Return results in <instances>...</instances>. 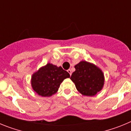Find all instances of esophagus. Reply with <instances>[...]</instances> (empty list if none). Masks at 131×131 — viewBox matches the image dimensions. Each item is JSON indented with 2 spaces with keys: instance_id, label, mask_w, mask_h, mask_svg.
Listing matches in <instances>:
<instances>
[{
  "instance_id": "1",
  "label": "esophagus",
  "mask_w": 131,
  "mask_h": 131,
  "mask_svg": "<svg viewBox=\"0 0 131 131\" xmlns=\"http://www.w3.org/2000/svg\"><path fill=\"white\" fill-rule=\"evenodd\" d=\"M68 72L69 73V75H71V69H68Z\"/></svg>"
}]
</instances>
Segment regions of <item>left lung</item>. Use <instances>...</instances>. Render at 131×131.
<instances>
[{"instance_id":"left-lung-1","label":"left lung","mask_w":131,"mask_h":131,"mask_svg":"<svg viewBox=\"0 0 131 131\" xmlns=\"http://www.w3.org/2000/svg\"><path fill=\"white\" fill-rule=\"evenodd\" d=\"M75 71L70 79L81 94L93 96L102 89L104 75L96 66L86 61H81L75 66Z\"/></svg>"}]
</instances>
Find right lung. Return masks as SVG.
<instances>
[{
    "label": "right lung",
    "mask_w": 131,
    "mask_h": 131,
    "mask_svg": "<svg viewBox=\"0 0 131 131\" xmlns=\"http://www.w3.org/2000/svg\"><path fill=\"white\" fill-rule=\"evenodd\" d=\"M69 77V73L62 67L48 63L32 75L31 86L39 95L49 97L57 92L65 79Z\"/></svg>",
    "instance_id": "1"
}]
</instances>
